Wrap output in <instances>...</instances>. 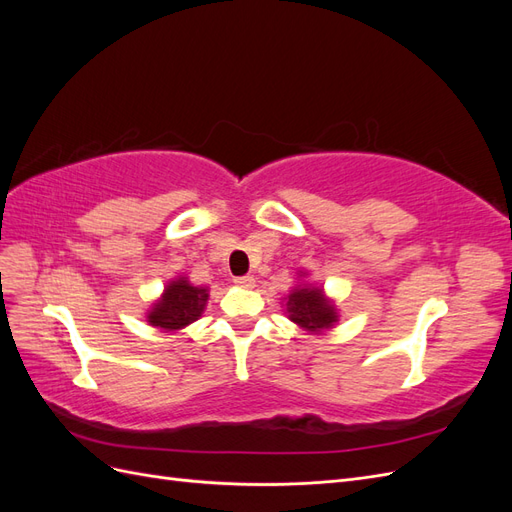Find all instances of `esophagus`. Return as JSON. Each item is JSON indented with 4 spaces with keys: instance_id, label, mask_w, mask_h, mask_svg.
Listing matches in <instances>:
<instances>
[{
    "instance_id": "esophagus-1",
    "label": "esophagus",
    "mask_w": 512,
    "mask_h": 512,
    "mask_svg": "<svg viewBox=\"0 0 512 512\" xmlns=\"http://www.w3.org/2000/svg\"><path fill=\"white\" fill-rule=\"evenodd\" d=\"M235 284L241 286V288H254L256 280L252 275H241V277H235Z\"/></svg>"
}]
</instances>
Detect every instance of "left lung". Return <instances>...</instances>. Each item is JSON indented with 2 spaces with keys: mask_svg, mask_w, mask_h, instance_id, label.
<instances>
[{
  "mask_svg": "<svg viewBox=\"0 0 512 512\" xmlns=\"http://www.w3.org/2000/svg\"><path fill=\"white\" fill-rule=\"evenodd\" d=\"M288 318L292 322L301 324L307 331H320L333 327L337 320L333 305L324 299L322 290L318 288H297L290 292L288 297Z\"/></svg>",
  "mask_w": 512,
  "mask_h": 512,
  "instance_id": "8db88e82",
  "label": "left lung"
}]
</instances>
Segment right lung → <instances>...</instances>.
<instances>
[{
	"instance_id": "right-lung-1",
	"label": "right lung",
	"mask_w": 512,
	"mask_h": 512,
	"mask_svg": "<svg viewBox=\"0 0 512 512\" xmlns=\"http://www.w3.org/2000/svg\"><path fill=\"white\" fill-rule=\"evenodd\" d=\"M207 297L209 292L205 288H196L181 277V280L166 286L162 299L153 305L147 320L151 327H160L164 331L183 329L200 318Z\"/></svg>"
}]
</instances>
